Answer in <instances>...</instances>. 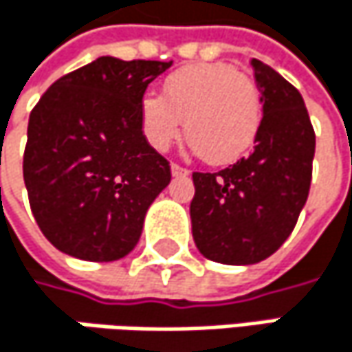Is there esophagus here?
Masks as SVG:
<instances>
[{"instance_id": "obj_1", "label": "esophagus", "mask_w": 352, "mask_h": 352, "mask_svg": "<svg viewBox=\"0 0 352 352\" xmlns=\"http://www.w3.org/2000/svg\"><path fill=\"white\" fill-rule=\"evenodd\" d=\"M171 173H173V177H187L189 175V171L185 169V167H181V165H171Z\"/></svg>"}]
</instances>
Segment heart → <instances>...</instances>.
I'll return each instance as SVG.
<instances>
[{"label": "heart", "instance_id": "b5f03b06", "mask_svg": "<svg viewBox=\"0 0 352 352\" xmlns=\"http://www.w3.org/2000/svg\"><path fill=\"white\" fill-rule=\"evenodd\" d=\"M263 104L256 83L226 63L189 65L175 71L163 98L144 96L140 124L146 142L169 151L185 132L189 148L212 165H228L250 151L261 128Z\"/></svg>", "mask_w": 352, "mask_h": 352}]
</instances>
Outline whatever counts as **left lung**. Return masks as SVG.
Here are the masks:
<instances>
[{
    "label": "left lung",
    "mask_w": 352,
    "mask_h": 352,
    "mask_svg": "<svg viewBox=\"0 0 352 352\" xmlns=\"http://www.w3.org/2000/svg\"><path fill=\"white\" fill-rule=\"evenodd\" d=\"M250 65L263 104L254 148L228 169L193 173V241L224 265H254L287 241L310 193L316 151L300 91L269 65Z\"/></svg>",
    "instance_id": "left-lung-1"
}]
</instances>
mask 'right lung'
Masks as SVG:
<instances>
[{
  "label": "right lung",
  "instance_id": "add662e5",
  "mask_svg": "<svg viewBox=\"0 0 352 352\" xmlns=\"http://www.w3.org/2000/svg\"><path fill=\"white\" fill-rule=\"evenodd\" d=\"M171 63L100 56L54 81L30 113L24 183L42 234L83 261L138 245L171 167L144 138L140 102Z\"/></svg>",
  "mask_w": 352,
  "mask_h": 352
}]
</instances>
